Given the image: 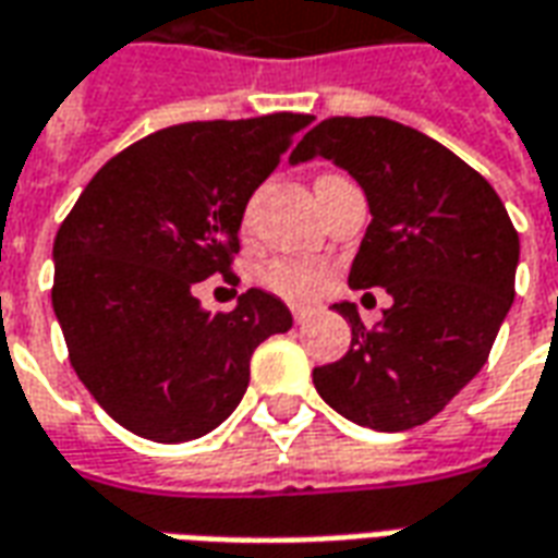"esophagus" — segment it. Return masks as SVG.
I'll return each mask as SVG.
<instances>
[{
    "label": "esophagus",
    "instance_id": "34e87169",
    "mask_svg": "<svg viewBox=\"0 0 558 558\" xmlns=\"http://www.w3.org/2000/svg\"><path fill=\"white\" fill-rule=\"evenodd\" d=\"M290 311H292V317H295V323H302L305 317H311V311H314V307L302 305V302H292Z\"/></svg>",
    "mask_w": 558,
    "mask_h": 558
}]
</instances>
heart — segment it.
<instances>
[{
  "label": "heart",
  "mask_w": 558,
  "mask_h": 558,
  "mask_svg": "<svg viewBox=\"0 0 558 558\" xmlns=\"http://www.w3.org/2000/svg\"><path fill=\"white\" fill-rule=\"evenodd\" d=\"M259 280L268 290L302 299V295H314L323 287L326 266L317 259H307V256H280L259 268Z\"/></svg>",
  "instance_id": "1"
}]
</instances>
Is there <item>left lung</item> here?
I'll return each mask as SVG.
<instances>
[{"label": "left lung", "mask_w": 558, "mask_h": 558, "mask_svg": "<svg viewBox=\"0 0 558 558\" xmlns=\"http://www.w3.org/2000/svg\"><path fill=\"white\" fill-rule=\"evenodd\" d=\"M314 157L332 159L368 198L347 283L392 295L374 329L353 302L332 305L353 338L341 360L314 368V387L356 426H423L489 356L513 302L520 235L486 178L396 120L329 117L290 162Z\"/></svg>", "instance_id": "8db88e82"}]
</instances>
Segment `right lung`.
<instances>
[{
	"label": "right lung",
	"instance_id": "add662e5",
	"mask_svg": "<svg viewBox=\"0 0 558 558\" xmlns=\"http://www.w3.org/2000/svg\"><path fill=\"white\" fill-rule=\"evenodd\" d=\"M311 114L205 120L130 144L93 174L53 241V314L72 368L147 441L208 435L239 408L251 356L292 326L266 290L211 314L198 280L229 271L253 190Z\"/></svg>",
	"mask_w": 558,
	"mask_h": 558
}]
</instances>
